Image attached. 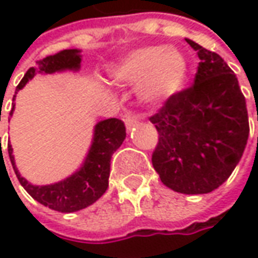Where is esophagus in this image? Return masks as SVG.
<instances>
[{
  "label": "esophagus",
  "mask_w": 258,
  "mask_h": 258,
  "mask_svg": "<svg viewBox=\"0 0 258 258\" xmlns=\"http://www.w3.org/2000/svg\"><path fill=\"white\" fill-rule=\"evenodd\" d=\"M136 123H138V119H136L135 116H131V115H129V116L125 117V125H126V129H127V131H131L133 126L136 125Z\"/></svg>",
  "instance_id": "obj_1"
}]
</instances>
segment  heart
Instances as JSON below:
<instances>
[{
	"label": "heart",
	"instance_id": "obj_1",
	"mask_svg": "<svg viewBox=\"0 0 258 258\" xmlns=\"http://www.w3.org/2000/svg\"><path fill=\"white\" fill-rule=\"evenodd\" d=\"M187 78V60L180 51L165 45L132 49L108 68V79L117 86L138 84V95L148 105L167 101Z\"/></svg>",
	"mask_w": 258,
	"mask_h": 258
}]
</instances>
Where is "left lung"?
I'll return each mask as SVG.
<instances>
[{
  "mask_svg": "<svg viewBox=\"0 0 258 258\" xmlns=\"http://www.w3.org/2000/svg\"><path fill=\"white\" fill-rule=\"evenodd\" d=\"M199 68L191 88L169 98L150 122L159 132L152 163L162 183L183 195L222 186L238 165L248 139L246 99L220 55L189 38Z\"/></svg>",
  "mask_w": 258,
  "mask_h": 258,
  "instance_id": "obj_1",
  "label": "left lung"
}]
</instances>
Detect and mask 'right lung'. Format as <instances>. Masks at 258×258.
<instances>
[{"label": "right lung", "mask_w": 258, "mask_h": 258, "mask_svg": "<svg viewBox=\"0 0 258 258\" xmlns=\"http://www.w3.org/2000/svg\"><path fill=\"white\" fill-rule=\"evenodd\" d=\"M81 49H65L60 52L46 56L42 60L36 62V67L27 71L20 85L17 86V92L28 84L38 74H59V72H77L81 69ZM12 98V109L10 116H12L15 109V98ZM126 138V129L122 120L116 117H110L98 122L93 127L92 142L88 149L82 165L68 177L51 184H32L25 177H22L15 165V157L11 145H8V155L17 174L21 186L28 191L38 203L49 207L60 213H74L82 210L88 206L93 205L109 186V173H110V159Z\"/></svg>", "instance_id": "1"}]
</instances>
